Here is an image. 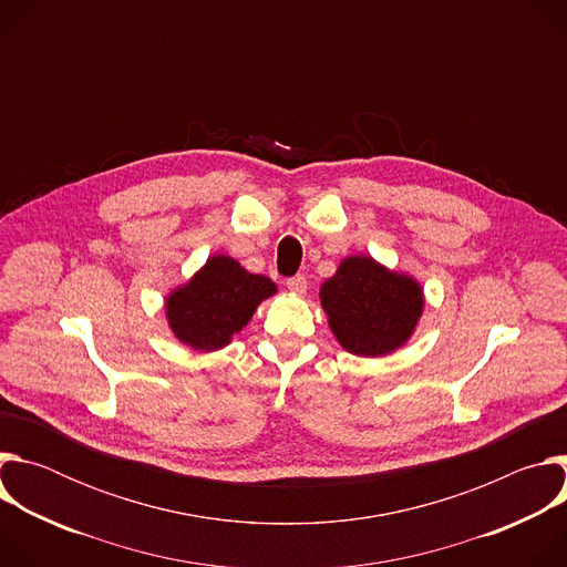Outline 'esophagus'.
Instances as JSON below:
<instances>
[{
    "instance_id": "1",
    "label": "esophagus",
    "mask_w": 567,
    "mask_h": 567,
    "mask_svg": "<svg viewBox=\"0 0 567 567\" xmlns=\"http://www.w3.org/2000/svg\"><path fill=\"white\" fill-rule=\"evenodd\" d=\"M287 289L293 293H305L307 291V278L305 276H293L287 280Z\"/></svg>"
}]
</instances>
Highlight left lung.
Segmentation results:
<instances>
[{
	"label": "left lung",
	"instance_id": "obj_1",
	"mask_svg": "<svg viewBox=\"0 0 567 567\" xmlns=\"http://www.w3.org/2000/svg\"><path fill=\"white\" fill-rule=\"evenodd\" d=\"M422 285L390 271L370 256H348L320 285V305L343 350L357 357H385L413 337L424 311Z\"/></svg>",
	"mask_w": 567,
	"mask_h": 567
}]
</instances>
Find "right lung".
Returning a JSON list of instances; mask_svg holds the SVG:
<instances>
[{"label": "right lung", "instance_id": "right-lung-1", "mask_svg": "<svg viewBox=\"0 0 567 567\" xmlns=\"http://www.w3.org/2000/svg\"><path fill=\"white\" fill-rule=\"evenodd\" d=\"M276 291L271 278L249 274L230 256H210L188 282L166 296L168 328L193 350H221Z\"/></svg>", "mask_w": 567, "mask_h": 567}]
</instances>
